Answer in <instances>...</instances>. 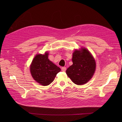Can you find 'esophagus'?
<instances>
[{
  "mask_svg": "<svg viewBox=\"0 0 122 122\" xmlns=\"http://www.w3.org/2000/svg\"><path fill=\"white\" fill-rule=\"evenodd\" d=\"M61 70H62V71L63 72H65L66 70V67H62L61 68Z\"/></svg>",
  "mask_w": 122,
  "mask_h": 122,
  "instance_id": "obj_1",
  "label": "esophagus"
}]
</instances>
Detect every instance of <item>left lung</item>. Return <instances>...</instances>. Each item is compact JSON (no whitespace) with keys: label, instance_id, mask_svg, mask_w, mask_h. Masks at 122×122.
Returning a JSON list of instances; mask_svg holds the SVG:
<instances>
[{"label":"left lung","instance_id":"1","mask_svg":"<svg viewBox=\"0 0 122 122\" xmlns=\"http://www.w3.org/2000/svg\"><path fill=\"white\" fill-rule=\"evenodd\" d=\"M72 62L73 65L66 71L68 77L77 85L86 84L95 71L96 63L93 57L87 49L81 47L73 52Z\"/></svg>","mask_w":122,"mask_h":122}]
</instances>
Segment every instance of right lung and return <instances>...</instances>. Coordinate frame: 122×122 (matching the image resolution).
Returning a JSON list of instances; mask_svg holds the SVG:
<instances>
[{
	"instance_id": "add662e5",
	"label": "right lung",
	"mask_w": 122,
	"mask_h": 122,
	"mask_svg": "<svg viewBox=\"0 0 122 122\" xmlns=\"http://www.w3.org/2000/svg\"><path fill=\"white\" fill-rule=\"evenodd\" d=\"M48 53L36 54L30 65L32 77L38 83L46 86L52 82L61 69L48 58Z\"/></svg>"
}]
</instances>
